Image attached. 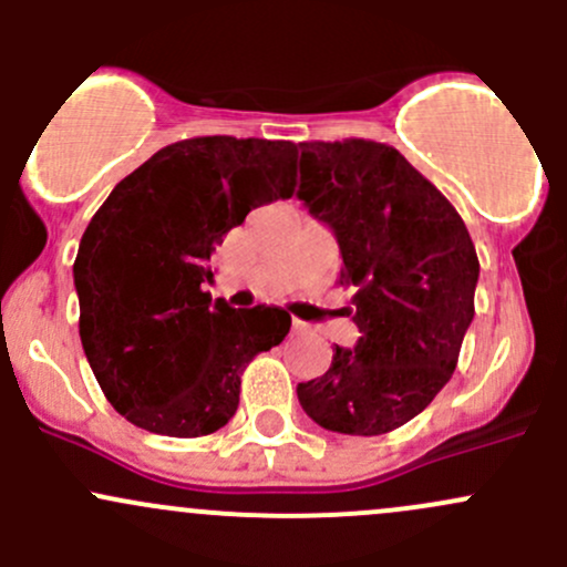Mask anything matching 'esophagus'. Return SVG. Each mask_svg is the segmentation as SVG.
Instances as JSON below:
<instances>
[{"mask_svg":"<svg viewBox=\"0 0 567 567\" xmlns=\"http://www.w3.org/2000/svg\"><path fill=\"white\" fill-rule=\"evenodd\" d=\"M293 329H296V331H305V329H307V323H305V320L293 318Z\"/></svg>","mask_w":567,"mask_h":567,"instance_id":"34e87169","label":"esophagus"}]
</instances>
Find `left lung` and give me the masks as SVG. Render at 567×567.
I'll list each match as a JSON object with an SVG mask.
<instances>
[{
    "label": "left lung",
    "instance_id": "left-lung-1",
    "mask_svg": "<svg viewBox=\"0 0 567 567\" xmlns=\"http://www.w3.org/2000/svg\"><path fill=\"white\" fill-rule=\"evenodd\" d=\"M296 197L331 230L353 285V348L296 386L312 422L379 436L414 420L458 364L480 262L458 210L394 147L301 142Z\"/></svg>",
    "mask_w": 567,
    "mask_h": 567
}]
</instances>
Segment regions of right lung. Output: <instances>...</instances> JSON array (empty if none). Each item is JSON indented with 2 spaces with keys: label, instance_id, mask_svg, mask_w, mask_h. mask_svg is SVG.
I'll list each match as a JSON object with an SVG mask.
<instances>
[{
  "label": "right lung",
  "instance_id": "1",
  "mask_svg": "<svg viewBox=\"0 0 567 567\" xmlns=\"http://www.w3.org/2000/svg\"><path fill=\"white\" fill-rule=\"evenodd\" d=\"M293 142L197 136L162 147L112 188L73 262L84 357L117 414L151 433L208 436L238 409L251 357L290 316L210 305L199 285L221 238L296 188Z\"/></svg>",
  "mask_w": 567,
  "mask_h": 567
}]
</instances>
